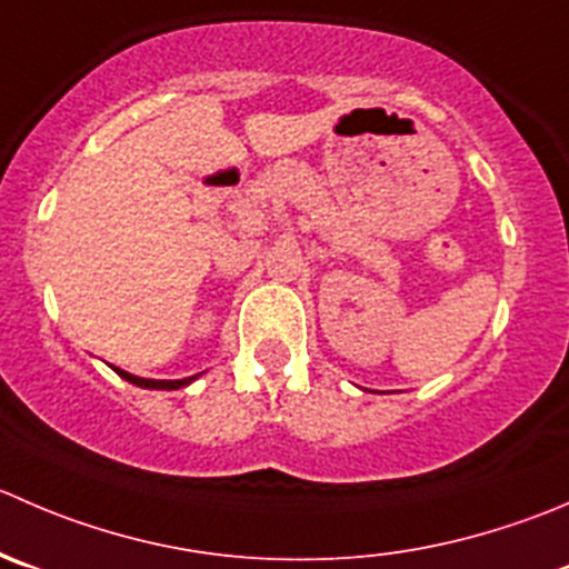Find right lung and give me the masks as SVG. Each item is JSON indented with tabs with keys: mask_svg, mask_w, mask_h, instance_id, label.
Listing matches in <instances>:
<instances>
[{
	"mask_svg": "<svg viewBox=\"0 0 569 569\" xmlns=\"http://www.w3.org/2000/svg\"><path fill=\"white\" fill-rule=\"evenodd\" d=\"M116 372H119L124 380H130V383L141 386V389H167V391L183 389V386H189L191 380L197 378V375H191V378H183V380H150V378H138V375L124 372V369H119V367H116Z\"/></svg>",
	"mask_w": 569,
	"mask_h": 569,
	"instance_id": "1",
	"label": "right lung"
}]
</instances>
